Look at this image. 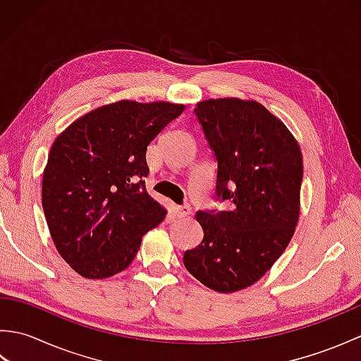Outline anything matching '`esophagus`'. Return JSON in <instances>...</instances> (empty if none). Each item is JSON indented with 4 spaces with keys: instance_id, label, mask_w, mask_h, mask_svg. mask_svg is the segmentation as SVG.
Segmentation results:
<instances>
[{
    "instance_id": "34e87169",
    "label": "esophagus",
    "mask_w": 361,
    "mask_h": 361,
    "mask_svg": "<svg viewBox=\"0 0 361 361\" xmlns=\"http://www.w3.org/2000/svg\"><path fill=\"white\" fill-rule=\"evenodd\" d=\"M190 212H192V208H190L189 204H183V206H176L175 208V214L178 219H186L190 216Z\"/></svg>"
}]
</instances>
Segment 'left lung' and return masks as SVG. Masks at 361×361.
Listing matches in <instances>:
<instances>
[{"instance_id": "left-lung-1", "label": "left lung", "mask_w": 361, "mask_h": 361, "mask_svg": "<svg viewBox=\"0 0 361 361\" xmlns=\"http://www.w3.org/2000/svg\"><path fill=\"white\" fill-rule=\"evenodd\" d=\"M217 159L216 198L228 211H198L203 240L183 256L186 270L220 293L247 288L286 251L299 219L302 155L283 122L256 101L197 104Z\"/></svg>"}]
</instances>
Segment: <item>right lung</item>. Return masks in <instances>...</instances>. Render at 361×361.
Masks as SVG:
<instances>
[{
	"mask_svg": "<svg viewBox=\"0 0 361 361\" xmlns=\"http://www.w3.org/2000/svg\"><path fill=\"white\" fill-rule=\"evenodd\" d=\"M185 110L119 101L83 114L54 141L42 204L52 242L75 273L104 279L132 264L166 209L145 190L147 145Z\"/></svg>",
	"mask_w": 361,
	"mask_h": 361,
	"instance_id": "right-lung-1",
	"label": "right lung"
}]
</instances>
